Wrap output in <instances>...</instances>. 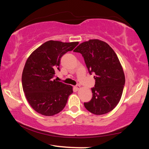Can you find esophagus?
<instances>
[{
    "label": "esophagus",
    "instance_id": "34e87169",
    "mask_svg": "<svg viewBox=\"0 0 149 149\" xmlns=\"http://www.w3.org/2000/svg\"><path fill=\"white\" fill-rule=\"evenodd\" d=\"M80 88H81V87H80V85H76V86H75V89L76 90H79Z\"/></svg>",
    "mask_w": 149,
    "mask_h": 149
}]
</instances>
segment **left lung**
<instances>
[{"mask_svg": "<svg viewBox=\"0 0 149 149\" xmlns=\"http://www.w3.org/2000/svg\"><path fill=\"white\" fill-rule=\"evenodd\" d=\"M74 51L82 54L89 74H95L93 97L84 102L85 108L96 115L112 111L120 102L125 85L124 73L116 54L99 39L82 42Z\"/></svg>", "mask_w": 149, "mask_h": 149, "instance_id": "left-lung-1", "label": "left lung"}]
</instances>
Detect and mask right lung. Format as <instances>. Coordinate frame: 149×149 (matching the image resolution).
Listing matches in <instances>:
<instances>
[{
  "label": "right lung",
  "mask_w": 149,
  "mask_h": 149,
  "mask_svg": "<svg viewBox=\"0 0 149 149\" xmlns=\"http://www.w3.org/2000/svg\"><path fill=\"white\" fill-rule=\"evenodd\" d=\"M78 44L51 40L41 45L27 58L22 73V87L29 104L37 112L50 116L64 109L73 87L53 77L56 71H60L62 56Z\"/></svg>",
  "instance_id": "right-lung-1"
}]
</instances>
